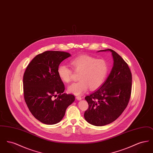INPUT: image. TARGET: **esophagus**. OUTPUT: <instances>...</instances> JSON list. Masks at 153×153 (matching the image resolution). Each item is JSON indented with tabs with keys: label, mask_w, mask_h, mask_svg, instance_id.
Listing matches in <instances>:
<instances>
[{
	"label": "esophagus",
	"mask_w": 153,
	"mask_h": 153,
	"mask_svg": "<svg viewBox=\"0 0 153 153\" xmlns=\"http://www.w3.org/2000/svg\"><path fill=\"white\" fill-rule=\"evenodd\" d=\"M76 99L77 100H81L82 98H81V96H77L76 97Z\"/></svg>",
	"instance_id": "34e87169"
}]
</instances>
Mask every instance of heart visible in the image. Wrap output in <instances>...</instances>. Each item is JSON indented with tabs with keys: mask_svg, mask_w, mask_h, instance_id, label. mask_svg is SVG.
<instances>
[{
	"mask_svg": "<svg viewBox=\"0 0 153 153\" xmlns=\"http://www.w3.org/2000/svg\"><path fill=\"white\" fill-rule=\"evenodd\" d=\"M71 64L76 72H80V81L74 82L68 87V91L74 95H80L86 92L90 87L95 89L100 87L105 80L109 71L107 61L102 58L81 55L71 61ZM58 76L62 81L70 82L73 78L72 69L64 64L58 66Z\"/></svg>",
	"mask_w": 153,
	"mask_h": 153,
	"instance_id": "1",
	"label": "heart"
}]
</instances>
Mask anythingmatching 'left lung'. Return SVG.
Here are the masks:
<instances>
[{"mask_svg":"<svg viewBox=\"0 0 153 153\" xmlns=\"http://www.w3.org/2000/svg\"><path fill=\"white\" fill-rule=\"evenodd\" d=\"M114 66L101 87L87 96L89 107L84 118L89 123L102 126L117 119L127 107L131 97L132 74L128 64L117 52L110 49Z\"/></svg>","mask_w":153,"mask_h":153,"instance_id":"1","label":"left lung"}]
</instances>
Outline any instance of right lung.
<instances>
[{"instance_id": "1", "label": "right lung", "mask_w": 153, "mask_h": 153, "mask_svg": "<svg viewBox=\"0 0 153 153\" xmlns=\"http://www.w3.org/2000/svg\"><path fill=\"white\" fill-rule=\"evenodd\" d=\"M70 56L64 51H44L31 60L24 73L25 100L32 115L43 123L59 122L75 100L74 95L63 93L65 86L57 73L61 62Z\"/></svg>"}]
</instances>
